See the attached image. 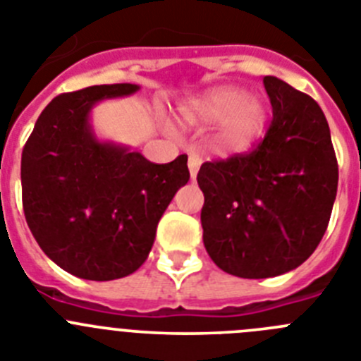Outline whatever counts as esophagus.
<instances>
[{"label": "esophagus", "mask_w": 361, "mask_h": 361, "mask_svg": "<svg viewBox=\"0 0 361 361\" xmlns=\"http://www.w3.org/2000/svg\"><path fill=\"white\" fill-rule=\"evenodd\" d=\"M200 164H202V159L197 153H190V159H188V168H190L191 178H197V173L200 170Z\"/></svg>", "instance_id": "esophagus-1"}]
</instances>
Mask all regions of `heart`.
Returning a JSON list of instances; mask_svg holds the SVG:
<instances>
[{"mask_svg":"<svg viewBox=\"0 0 361 361\" xmlns=\"http://www.w3.org/2000/svg\"><path fill=\"white\" fill-rule=\"evenodd\" d=\"M267 119L269 108L262 97L233 86L216 88L180 108V121L186 126L208 128L220 124L215 146L224 153H240L257 145Z\"/></svg>","mask_w":361,"mask_h":361,"instance_id":"obj_1","label":"heart"}]
</instances>
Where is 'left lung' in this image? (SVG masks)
I'll return each instance as SVG.
<instances>
[{"mask_svg": "<svg viewBox=\"0 0 361 361\" xmlns=\"http://www.w3.org/2000/svg\"><path fill=\"white\" fill-rule=\"evenodd\" d=\"M264 86L273 121L245 155L204 162L200 222L213 262L240 279H269L296 269L317 250L338 190L329 124L318 103L282 79Z\"/></svg>", "mask_w": 361, "mask_h": 361, "instance_id": "1", "label": "left lung"}]
</instances>
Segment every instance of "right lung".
<instances>
[{
	"mask_svg": "<svg viewBox=\"0 0 361 361\" xmlns=\"http://www.w3.org/2000/svg\"><path fill=\"white\" fill-rule=\"evenodd\" d=\"M137 90L139 85L119 82L57 95L23 148L28 228L44 255L79 279L104 282L139 269L162 213L190 180L188 155L155 164L128 146L95 137L92 108Z\"/></svg>",
	"mask_w": 361,
	"mask_h": 361,
	"instance_id": "1",
	"label": "right lung"
}]
</instances>
